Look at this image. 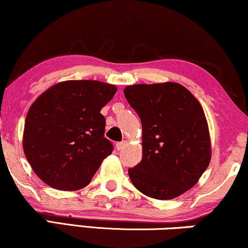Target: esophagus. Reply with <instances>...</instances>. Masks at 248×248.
I'll list each match as a JSON object with an SVG mask.
<instances>
[{"label":"esophagus","instance_id":"esophagus-1","mask_svg":"<svg viewBox=\"0 0 248 248\" xmlns=\"http://www.w3.org/2000/svg\"><path fill=\"white\" fill-rule=\"evenodd\" d=\"M126 141H122V142H117L116 143V149L117 150H122V149H124L126 147Z\"/></svg>","mask_w":248,"mask_h":248}]
</instances>
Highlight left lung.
<instances>
[{
    "label": "left lung",
    "instance_id": "8db88e82",
    "mask_svg": "<svg viewBox=\"0 0 248 248\" xmlns=\"http://www.w3.org/2000/svg\"><path fill=\"white\" fill-rule=\"evenodd\" d=\"M142 123V160L128 176L144 195L171 200L192 188L211 159L208 122L198 99L175 82L124 89Z\"/></svg>",
    "mask_w": 248,
    "mask_h": 248
}]
</instances>
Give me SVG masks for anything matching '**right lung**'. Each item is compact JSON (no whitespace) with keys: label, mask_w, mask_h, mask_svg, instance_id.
Instances as JSON below:
<instances>
[{"label":"right lung","mask_w":248,"mask_h":248,"mask_svg":"<svg viewBox=\"0 0 248 248\" xmlns=\"http://www.w3.org/2000/svg\"><path fill=\"white\" fill-rule=\"evenodd\" d=\"M116 90L100 81H64L35 100L26 117L23 151L44 183L77 191L91 182L114 149L100 110Z\"/></svg>","instance_id":"obj_1"}]
</instances>
